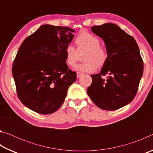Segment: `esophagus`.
<instances>
[{"label": "esophagus", "instance_id": "obj_1", "mask_svg": "<svg viewBox=\"0 0 153 153\" xmlns=\"http://www.w3.org/2000/svg\"><path fill=\"white\" fill-rule=\"evenodd\" d=\"M82 73L81 72H77V77H79L81 76H82Z\"/></svg>", "mask_w": 153, "mask_h": 153}]
</instances>
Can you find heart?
Instances as JSON below:
<instances>
[{"label": "heart", "instance_id": "obj_1", "mask_svg": "<svg viewBox=\"0 0 153 153\" xmlns=\"http://www.w3.org/2000/svg\"><path fill=\"white\" fill-rule=\"evenodd\" d=\"M77 49L71 45H68L65 48V58L67 65L74 67L79 57V54L84 53L83 63L78 64L75 67L76 71L92 73L97 67H104L108 59L107 50L100 46V41L97 36L92 33L83 32L75 38Z\"/></svg>", "mask_w": 153, "mask_h": 153}]
</instances>
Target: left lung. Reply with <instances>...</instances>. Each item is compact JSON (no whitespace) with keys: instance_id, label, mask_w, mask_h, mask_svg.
I'll list each match as a JSON object with an SVG mask.
<instances>
[{"instance_id":"8db88e82","label":"left lung","mask_w":153,"mask_h":153,"mask_svg":"<svg viewBox=\"0 0 153 153\" xmlns=\"http://www.w3.org/2000/svg\"><path fill=\"white\" fill-rule=\"evenodd\" d=\"M91 30L104 40L108 59L100 74L91 75L87 93L99 108L117 110L135 97L143 74V61L134 38L117 25H94ZM105 75L106 79L102 77Z\"/></svg>"}]
</instances>
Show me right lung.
I'll use <instances>...</instances> for the list:
<instances>
[{
	"instance_id": "1",
	"label": "right lung",
	"mask_w": 153,
	"mask_h": 153,
	"mask_svg": "<svg viewBox=\"0 0 153 153\" xmlns=\"http://www.w3.org/2000/svg\"><path fill=\"white\" fill-rule=\"evenodd\" d=\"M68 27L43 25L20 46L12 66L18 98L27 108L47 115L57 111L76 82L65 48L73 39Z\"/></svg>"
}]
</instances>
